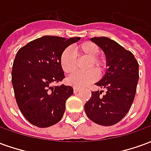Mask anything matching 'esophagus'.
Returning <instances> with one entry per match:
<instances>
[{
  "label": "esophagus",
  "mask_w": 151,
  "mask_h": 151,
  "mask_svg": "<svg viewBox=\"0 0 151 151\" xmlns=\"http://www.w3.org/2000/svg\"><path fill=\"white\" fill-rule=\"evenodd\" d=\"M79 91H80V89H79V88H77V87H73V92H74V93H78Z\"/></svg>",
  "instance_id": "esophagus-1"
}]
</instances>
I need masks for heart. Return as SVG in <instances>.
<instances>
[{"mask_svg":"<svg viewBox=\"0 0 151 151\" xmlns=\"http://www.w3.org/2000/svg\"><path fill=\"white\" fill-rule=\"evenodd\" d=\"M74 51L78 56L89 58L86 69H91L85 73H75L67 78V82L69 85L77 88H81L97 79L98 73L92 69H96L98 72L103 71L105 68V60L97 56L99 54L100 49L97 44L92 42H84L77 45L74 47ZM60 62L64 72L66 73H72L75 71L77 57L69 47H67L62 52Z\"/></svg>","mask_w":151,"mask_h":151,"instance_id":"1","label":"heart"}]
</instances>
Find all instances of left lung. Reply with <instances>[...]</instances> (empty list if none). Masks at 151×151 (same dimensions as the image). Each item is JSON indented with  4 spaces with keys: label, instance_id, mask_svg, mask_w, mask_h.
I'll use <instances>...</instances> for the list:
<instances>
[{
    "label": "left lung",
    "instance_id": "obj_1",
    "mask_svg": "<svg viewBox=\"0 0 151 151\" xmlns=\"http://www.w3.org/2000/svg\"><path fill=\"white\" fill-rule=\"evenodd\" d=\"M104 52L108 67L104 77L95 85L106 89L91 92L85 104L86 116L93 122L111 126L125 116L136 94L139 78V65L133 54L116 41L107 37L91 39Z\"/></svg>",
    "mask_w": 151,
    "mask_h": 151
}]
</instances>
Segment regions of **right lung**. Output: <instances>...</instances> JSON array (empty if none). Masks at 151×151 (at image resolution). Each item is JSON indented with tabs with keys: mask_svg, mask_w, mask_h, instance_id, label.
I'll list each match as a JSON object with an SVG mask.
<instances>
[{
	"mask_svg": "<svg viewBox=\"0 0 151 151\" xmlns=\"http://www.w3.org/2000/svg\"><path fill=\"white\" fill-rule=\"evenodd\" d=\"M80 39L45 35L28 43L16 54L12 69L15 99L25 118L35 126L50 127L63 117L73 89L52 85L65 78L60 62L62 52Z\"/></svg>",
	"mask_w": 151,
	"mask_h": 151,
	"instance_id": "right-lung-1",
	"label": "right lung"
}]
</instances>
